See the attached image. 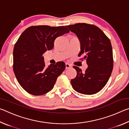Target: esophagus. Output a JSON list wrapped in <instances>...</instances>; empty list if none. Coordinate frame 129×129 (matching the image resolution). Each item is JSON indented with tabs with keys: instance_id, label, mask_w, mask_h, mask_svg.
<instances>
[{
	"instance_id": "1",
	"label": "esophagus",
	"mask_w": 129,
	"mask_h": 129,
	"mask_svg": "<svg viewBox=\"0 0 129 129\" xmlns=\"http://www.w3.org/2000/svg\"><path fill=\"white\" fill-rule=\"evenodd\" d=\"M71 67H72V66L70 64H68V63H66V64H65V68H66V69H69V68H71Z\"/></svg>"
}]
</instances>
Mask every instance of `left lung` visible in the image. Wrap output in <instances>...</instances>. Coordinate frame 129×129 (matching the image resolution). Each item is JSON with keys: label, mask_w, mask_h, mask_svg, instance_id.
<instances>
[{"label": "left lung", "mask_w": 129, "mask_h": 129, "mask_svg": "<svg viewBox=\"0 0 129 129\" xmlns=\"http://www.w3.org/2000/svg\"><path fill=\"white\" fill-rule=\"evenodd\" d=\"M80 41L81 51L78 57L86 60L88 67L82 72L78 67L73 68L77 76L71 81L72 86L77 92L94 94L105 86L113 68L112 47L110 39L102 30L93 24L77 23L67 25Z\"/></svg>", "instance_id": "obj_1"}]
</instances>
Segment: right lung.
Instances as JSON below:
<instances>
[{
	"label": "right lung",
	"mask_w": 129,
	"mask_h": 129,
	"mask_svg": "<svg viewBox=\"0 0 129 129\" xmlns=\"http://www.w3.org/2000/svg\"><path fill=\"white\" fill-rule=\"evenodd\" d=\"M69 30L65 26H31L19 37L13 52V69L17 81L28 93L41 95L53 89L65 69L58 61L46 68L43 53L54 47L56 39Z\"/></svg>",
	"instance_id": "right-lung-1"
}]
</instances>
